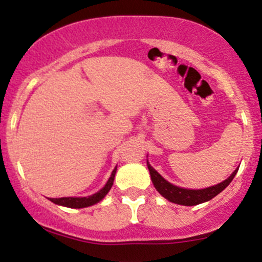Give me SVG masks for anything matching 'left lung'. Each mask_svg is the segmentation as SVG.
Here are the masks:
<instances>
[{
  "label": "left lung",
  "mask_w": 262,
  "mask_h": 262,
  "mask_svg": "<svg viewBox=\"0 0 262 262\" xmlns=\"http://www.w3.org/2000/svg\"><path fill=\"white\" fill-rule=\"evenodd\" d=\"M147 158H148V155H147ZM147 167H148L149 170L150 180H152L157 191L161 193L163 198L167 199L168 201L183 206H196L210 201V200L213 199L214 196H217L218 193L222 192L223 190L232 183V180L234 179L236 171H238L239 169V167L236 168L235 170L229 175V178H227L226 180L217 184V185L205 187V189H186V187L177 186L174 185V184L169 183L168 180H165L164 178H163L162 175L149 164L148 159H147Z\"/></svg>",
  "instance_id": "left-lung-1"
}]
</instances>
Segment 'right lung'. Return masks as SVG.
Listing matches in <instances>:
<instances>
[{
    "label": "right lung",
    "mask_w": 262,
    "mask_h": 262,
    "mask_svg": "<svg viewBox=\"0 0 262 262\" xmlns=\"http://www.w3.org/2000/svg\"><path fill=\"white\" fill-rule=\"evenodd\" d=\"M116 170H118V165L114 168V170L112 171V175L107 179L106 184L104 185L99 191H97L93 195L91 196H84V198H60V199H49L51 202H54L55 205L58 206H63V207H70V208H84V207H89V206H93L98 202H100L101 200L106 196V193L110 191L112 189L113 184H114V179H115V174Z\"/></svg>",
    "instance_id": "1"
}]
</instances>
